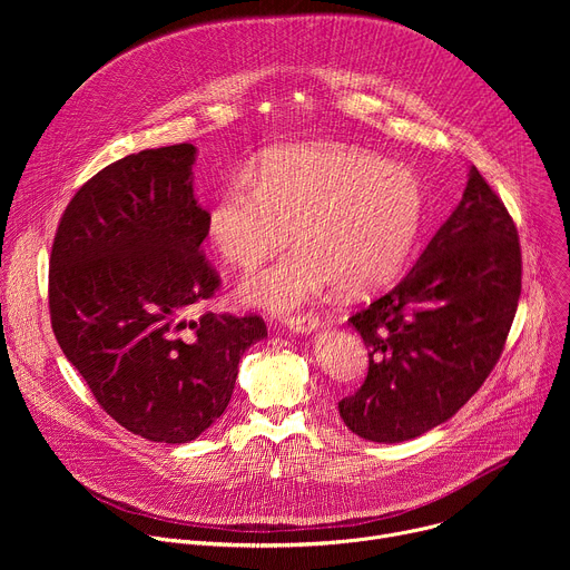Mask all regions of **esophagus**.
<instances>
[{
  "label": "esophagus",
  "mask_w": 570,
  "mask_h": 570,
  "mask_svg": "<svg viewBox=\"0 0 570 570\" xmlns=\"http://www.w3.org/2000/svg\"><path fill=\"white\" fill-rule=\"evenodd\" d=\"M284 324H286V330L293 334H311L317 330L320 320L313 313H306V315H291L284 320Z\"/></svg>",
  "instance_id": "1"
}]
</instances>
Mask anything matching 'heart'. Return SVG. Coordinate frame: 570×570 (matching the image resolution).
Returning <instances> with one entry per match:
<instances>
[{"mask_svg":"<svg viewBox=\"0 0 570 570\" xmlns=\"http://www.w3.org/2000/svg\"><path fill=\"white\" fill-rule=\"evenodd\" d=\"M424 225L417 174L345 144L313 141L264 153L238 174L207 214L212 248L250 271L297 246L277 264L243 279L236 297L286 313L327 286L367 295L390 286L409 262Z\"/></svg>","mask_w":570,"mask_h":570,"instance_id":"1","label":"heart"}]
</instances>
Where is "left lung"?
<instances>
[{
    "mask_svg": "<svg viewBox=\"0 0 570 570\" xmlns=\"http://www.w3.org/2000/svg\"><path fill=\"white\" fill-rule=\"evenodd\" d=\"M521 295L512 216L475 167L462 200L392 291L350 317L370 370L338 403L363 440L396 444L451 420L494 370Z\"/></svg>",
    "mask_w": 570,
    "mask_h": 570,
    "instance_id": "left-lung-1",
    "label": "left lung"
}]
</instances>
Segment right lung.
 <instances>
[{
  "mask_svg": "<svg viewBox=\"0 0 570 570\" xmlns=\"http://www.w3.org/2000/svg\"><path fill=\"white\" fill-rule=\"evenodd\" d=\"M196 153L146 148L99 171L67 205L49 268L67 361L115 422L167 444L196 440L225 413L240 356L268 336L257 315L187 317L218 288L200 255Z\"/></svg>",
  "mask_w": 570,
  "mask_h": 570,
  "instance_id": "right-lung-1",
  "label": "right lung"
}]
</instances>
